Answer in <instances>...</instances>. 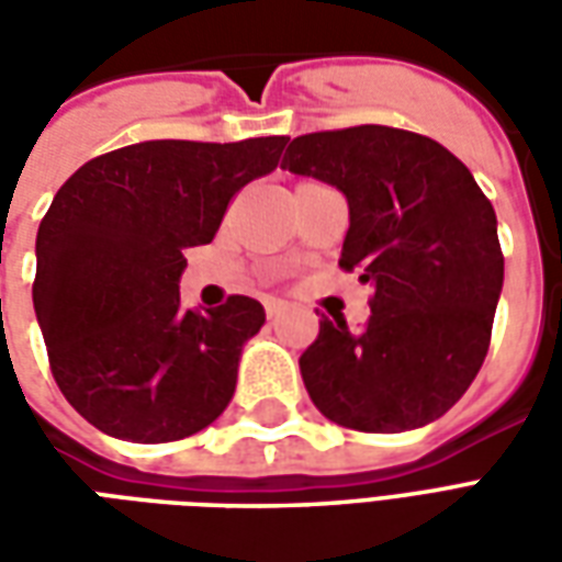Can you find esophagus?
Segmentation results:
<instances>
[{
    "label": "esophagus",
    "instance_id": "1",
    "mask_svg": "<svg viewBox=\"0 0 562 562\" xmlns=\"http://www.w3.org/2000/svg\"><path fill=\"white\" fill-rule=\"evenodd\" d=\"M265 313H268V318H277L282 313V304L280 301H265Z\"/></svg>",
    "mask_w": 562,
    "mask_h": 562
}]
</instances>
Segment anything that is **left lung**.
Returning a JSON list of instances; mask_svg holds the SVG:
<instances>
[{
	"mask_svg": "<svg viewBox=\"0 0 562 562\" xmlns=\"http://www.w3.org/2000/svg\"><path fill=\"white\" fill-rule=\"evenodd\" d=\"M282 168L349 201L342 270L373 285L370 318H322L301 355L310 401L364 434H401L446 415L491 346L503 292L496 213L470 168L406 128L352 126L285 140Z\"/></svg>",
	"mask_w": 562,
	"mask_h": 562,
	"instance_id": "left-lung-1",
	"label": "left lung"
}]
</instances>
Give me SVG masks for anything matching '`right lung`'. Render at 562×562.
<instances>
[{"label":"right lung","mask_w":562,"mask_h":562,"mask_svg":"<svg viewBox=\"0 0 562 562\" xmlns=\"http://www.w3.org/2000/svg\"><path fill=\"white\" fill-rule=\"evenodd\" d=\"M285 140H144L95 156L56 192L32 304L56 385L102 434L171 442L225 413L265 306L232 294L186 310L183 252L216 237L228 201L280 165Z\"/></svg>","instance_id":"1"}]
</instances>
